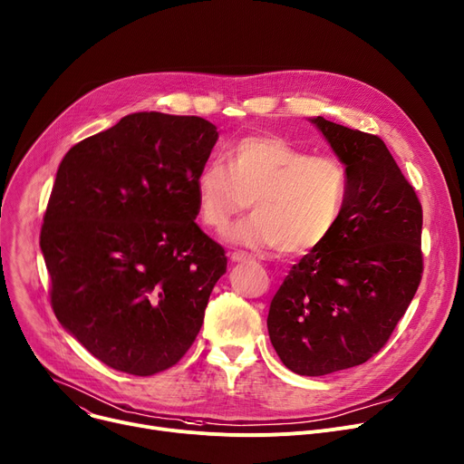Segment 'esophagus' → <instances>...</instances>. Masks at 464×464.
I'll return each instance as SVG.
<instances>
[{"label": "esophagus", "instance_id": "esophagus-1", "mask_svg": "<svg viewBox=\"0 0 464 464\" xmlns=\"http://www.w3.org/2000/svg\"><path fill=\"white\" fill-rule=\"evenodd\" d=\"M231 261L233 263H246V261H254V257L248 256V254H244V252H233Z\"/></svg>", "mask_w": 464, "mask_h": 464}]
</instances>
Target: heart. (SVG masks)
Segmentation results:
<instances>
[{
  "label": "heart",
  "instance_id": "1",
  "mask_svg": "<svg viewBox=\"0 0 464 464\" xmlns=\"http://www.w3.org/2000/svg\"><path fill=\"white\" fill-rule=\"evenodd\" d=\"M226 157L229 169L210 160L194 179L205 226L224 229L252 199L256 212L227 231L231 242L305 256L330 238L349 196V175L337 159L268 134L235 141Z\"/></svg>",
  "mask_w": 464,
  "mask_h": 464
}]
</instances>
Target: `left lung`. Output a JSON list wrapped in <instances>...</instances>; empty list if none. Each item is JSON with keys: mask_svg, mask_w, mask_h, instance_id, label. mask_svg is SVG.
<instances>
[{"mask_svg": "<svg viewBox=\"0 0 464 464\" xmlns=\"http://www.w3.org/2000/svg\"><path fill=\"white\" fill-rule=\"evenodd\" d=\"M310 121L345 166L349 196L330 238L293 265L266 326L285 367L321 377L377 354L405 315L423 272V216L379 136Z\"/></svg>", "mask_w": 464, "mask_h": 464, "instance_id": "1", "label": "left lung"}]
</instances>
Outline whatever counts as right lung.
Wrapping results in <instances>:
<instances>
[{
  "mask_svg": "<svg viewBox=\"0 0 464 464\" xmlns=\"http://www.w3.org/2000/svg\"><path fill=\"white\" fill-rule=\"evenodd\" d=\"M218 140L196 115L140 111L61 160L41 229L57 321L117 372L149 377L192 347L222 246L194 222Z\"/></svg>",
  "mask_w": 464,
  "mask_h": 464,
  "instance_id": "obj_1",
  "label": "right lung"
}]
</instances>
